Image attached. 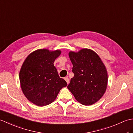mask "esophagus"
<instances>
[{
    "instance_id": "34e87169",
    "label": "esophagus",
    "mask_w": 133,
    "mask_h": 133,
    "mask_svg": "<svg viewBox=\"0 0 133 133\" xmlns=\"http://www.w3.org/2000/svg\"><path fill=\"white\" fill-rule=\"evenodd\" d=\"M64 80L66 81V82L67 83V84H69V79L68 77H65L64 78Z\"/></svg>"
}]
</instances>
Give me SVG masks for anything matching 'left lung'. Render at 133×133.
I'll list each match as a JSON object with an SVG mask.
<instances>
[{"mask_svg":"<svg viewBox=\"0 0 133 133\" xmlns=\"http://www.w3.org/2000/svg\"><path fill=\"white\" fill-rule=\"evenodd\" d=\"M69 55L74 76L67 88L83 105L95 103L103 97L107 89L108 75L105 65L91 49L70 51Z\"/></svg>","mask_w":133,"mask_h":133,"instance_id":"obj_1","label":"left lung"}]
</instances>
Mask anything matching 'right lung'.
<instances>
[{
	"instance_id": "right-lung-1",
	"label": "right lung",
	"mask_w": 133,
	"mask_h": 133,
	"mask_svg": "<svg viewBox=\"0 0 133 133\" xmlns=\"http://www.w3.org/2000/svg\"><path fill=\"white\" fill-rule=\"evenodd\" d=\"M61 51L38 49L30 53L22 65L19 80L22 92L31 102L44 106L54 101L67 82L54 65Z\"/></svg>"
}]
</instances>
